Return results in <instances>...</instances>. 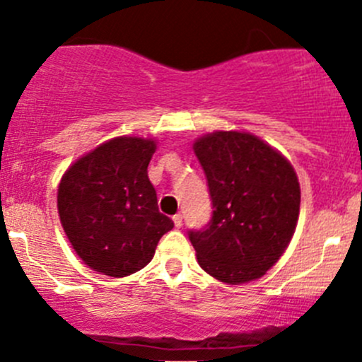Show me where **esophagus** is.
I'll return each mask as SVG.
<instances>
[{
  "instance_id": "34e87169",
  "label": "esophagus",
  "mask_w": 362,
  "mask_h": 362,
  "mask_svg": "<svg viewBox=\"0 0 362 362\" xmlns=\"http://www.w3.org/2000/svg\"><path fill=\"white\" fill-rule=\"evenodd\" d=\"M182 219H184V218H182V214H180V212H178V214H175V216H173V223H175V227H177V228H180V227H182Z\"/></svg>"
}]
</instances>
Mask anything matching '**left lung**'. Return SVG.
<instances>
[{
	"mask_svg": "<svg viewBox=\"0 0 362 362\" xmlns=\"http://www.w3.org/2000/svg\"><path fill=\"white\" fill-rule=\"evenodd\" d=\"M207 177L212 218L189 230L198 264L214 279H261L288 248L300 214L291 162L246 132H212L194 141Z\"/></svg>",
	"mask_w": 362,
	"mask_h": 362,
	"instance_id": "8db88e82",
	"label": "left lung"
}]
</instances>
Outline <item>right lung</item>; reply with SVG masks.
Returning a JSON list of instances; mask_svg holds the SVG:
<instances>
[{"label": "right lung", "instance_id": "add662e5", "mask_svg": "<svg viewBox=\"0 0 362 362\" xmlns=\"http://www.w3.org/2000/svg\"><path fill=\"white\" fill-rule=\"evenodd\" d=\"M157 144L116 137L74 162L59 185L60 223L76 255L90 269L127 276L153 259L157 243L173 228L158 212L148 164Z\"/></svg>", "mask_w": 362, "mask_h": 362}]
</instances>
